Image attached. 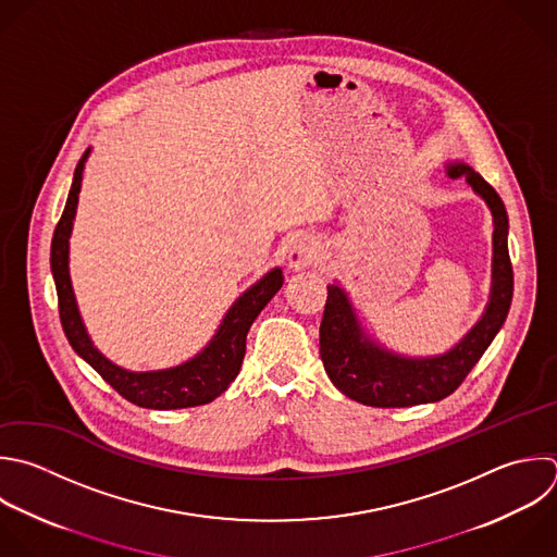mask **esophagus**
I'll use <instances>...</instances> for the list:
<instances>
[{
  "label": "esophagus",
  "mask_w": 557,
  "mask_h": 557,
  "mask_svg": "<svg viewBox=\"0 0 557 557\" xmlns=\"http://www.w3.org/2000/svg\"><path fill=\"white\" fill-rule=\"evenodd\" d=\"M318 242L309 235H300L298 239L292 242L289 246V255H287V263L294 272H300V270H307L309 265L315 263L318 259Z\"/></svg>",
  "instance_id": "34e87169"
}]
</instances>
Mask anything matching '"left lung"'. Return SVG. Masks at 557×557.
Listing matches in <instances>:
<instances>
[{
  "mask_svg": "<svg viewBox=\"0 0 557 557\" xmlns=\"http://www.w3.org/2000/svg\"><path fill=\"white\" fill-rule=\"evenodd\" d=\"M446 174L463 178L492 213V281L481 318L446 352L411 357L374 339L339 281L326 285L329 296L320 324V357L333 385L348 398L370 407H411L437 403L453 394L500 331L513 292L507 252V211L498 194L466 163L448 161Z\"/></svg>",
  "mask_w": 557,
  "mask_h": 557,
  "instance_id": "obj_1",
  "label": "left lung"
}]
</instances>
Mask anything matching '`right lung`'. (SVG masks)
<instances>
[{
  "label": "right lung",
  "mask_w": 557,
  "mask_h": 557,
  "mask_svg": "<svg viewBox=\"0 0 557 557\" xmlns=\"http://www.w3.org/2000/svg\"><path fill=\"white\" fill-rule=\"evenodd\" d=\"M91 154V148L83 154L74 183L67 196V205L63 218L54 231L52 239V276L59 294V311L63 331L72 344V348L94 368L98 374L117 389L126 400L148 407V409H183L207 405L215 400L222 392L239 374L244 355H246V335L263 311V307L274 298V294L283 287V270L272 268L265 272L255 285H250L239 298L228 307L215 335L207 342L202 350H198L191 359L163 368V370H128L113 363L100 348L94 344L85 320L81 315L72 274H70V237L74 231V220L78 211V196L83 187L85 163Z\"/></svg>",
  "instance_id": "1"
}]
</instances>
